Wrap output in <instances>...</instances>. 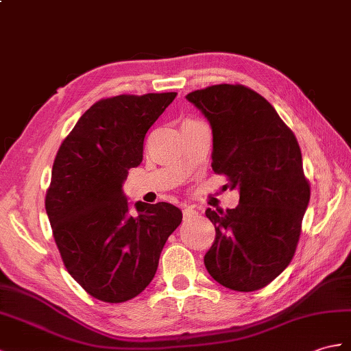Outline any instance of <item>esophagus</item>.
<instances>
[{
	"label": "esophagus",
	"mask_w": 351,
	"mask_h": 351,
	"mask_svg": "<svg viewBox=\"0 0 351 351\" xmlns=\"http://www.w3.org/2000/svg\"><path fill=\"white\" fill-rule=\"evenodd\" d=\"M194 214H197V210H195L194 206H186V208L184 209V217H185V218H186V217H191V215H194Z\"/></svg>",
	"instance_id": "1"
}]
</instances>
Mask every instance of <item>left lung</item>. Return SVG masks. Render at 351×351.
Masks as SVG:
<instances>
[{
    "instance_id": "left-lung-1",
    "label": "left lung",
    "mask_w": 351,
    "mask_h": 351,
    "mask_svg": "<svg viewBox=\"0 0 351 351\" xmlns=\"http://www.w3.org/2000/svg\"><path fill=\"white\" fill-rule=\"evenodd\" d=\"M185 99L213 130L214 172L239 191L236 208L206 209L215 239L205 266L230 290L263 289L295 256L311 195L299 143L271 103L250 88L214 85Z\"/></svg>"
}]
</instances>
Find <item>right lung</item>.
<instances>
[{
	"mask_svg": "<svg viewBox=\"0 0 351 351\" xmlns=\"http://www.w3.org/2000/svg\"><path fill=\"white\" fill-rule=\"evenodd\" d=\"M176 93L117 95L93 104L60 146L46 214L69 274L93 298L125 302L149 286L160 254L182 221L172 203H134L124 182L143 141Z\"/></svg>",
	"mask_w": 351,
	"mask_h": 351,
	"instance_id": "1",
	"label": "right lung"
}]
</instances>
